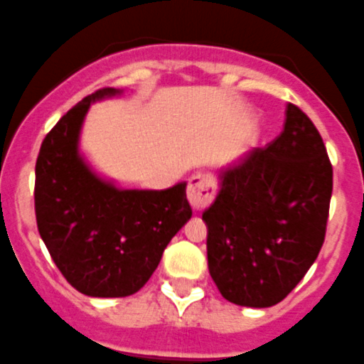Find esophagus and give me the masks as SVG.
Here are the masks:
<instances>
[{
    "label": "esophagus",
    "mask_w": 364,
    "mask_h": 364,
    "mask_svg": "<svg viewBox=\"0 0 364 364\" xmlns=\"http://www.w3.org/2000/svg\"><path fill=\"white\" fill-rule=\"evenodd\" d=\"M216 193V184L209 176H193L188 186V200L193 210H200L209 205Z\"/></svg>",
    "instance_id": "esophagus-1"
}]
</instances>
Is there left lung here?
<instances>
[{
  "instance_id": "obj_1",
  "label": "left lung",
  "mask_w": 364,
  "mask_h": 364,
  "mask_svg": "<svg viewBox=\"0 0 364 364\" xmlns=\"http://www.w3.org/2000/svg\"><path fill=\"white\" fill-rule=\"evenodd\" d=\"M218 188L202 214L210 277L236 306H275L325 240L332 166L313 121L288 103L282 134L218 169Z\"/></svg>"
}]
</instances>
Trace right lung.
<instances>
[{"label": "right lung", "mask_w": 364, "mask_h": 364, "mask_svg": "<svg viewBox=\"0 0 364 364\" xmlns=\"http://www.w3.org/2000/svg\"><path fill=\"white\" fill-rule=\"evenodd\" d=\"M123 95L107 87L76 103L44 137L36 164L41 237L73 288L98 299L139 291L193 214L186 182L162 191L123 189L82 154V128L92 103Z\"/></svg>", "instance_id": "1"}]
</instances>
